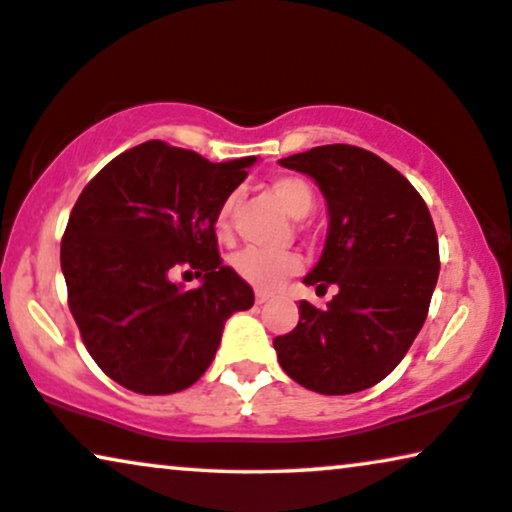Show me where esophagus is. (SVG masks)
I'll return each instance as SVG.
<instances>
[{
    "mask_svg": "<svg viewBox=\"0 0 512 512\" xmlns=\"http://www.w3.org/2000/svg\"><path fill=\"white\" fill-rule=\"evenodd\" d=\"M269 297H271V292H267V290H257V292H255V302H257V304L269 302Z\"/></svg>",
    "mask_w": 512,
    "mask_h": 512,
    "instance_id": "esophagus-1",
    "label": "esophagus"
}]
</instances>
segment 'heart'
I'll return each mask as SVG.
<instances>
[{"label": "heart", "instance_id": "1", "mask_svg": "<svg viewBox=\"0 0 512 512\" xmlns=\"http://www.w3.org/2000/svg\"><path fill=\"white\" fill-rule=\"evenodd\" d=\"M271 192L278 199V203L285 208V213L290 217H297L302 220L313 210V189L304 177L297 175H281L271 182ZM236 194H229L227 199L220 203L215 215V227L220 234L229 229L231 215L236 210ZM231 267L236 269V274L243 278L245 283L255 285L260 290H271L276 288L283 278H288L290 274L302 267L299 257L295 252H267V250H257V248H245L241 252H236L234 260H231Z\"/></svg>", "mask_w": 512, "mask_h": 512}]
</instances>
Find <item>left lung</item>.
Listing matches in <instances>:
<instances>
[{
  "instance_id": "obj_1",
  "label": "left lung",
  "mask_w": 512,
  "mask_h": 512,
  "mask_svg": "<svg viewBox=\"0 0 512 512\" xmlns=\"http://www.w3.org/2000/svg\"><path fill=\"white\" fill-rule=\"evenodd\" d=\"M309 175L327 203L323 255L304 285L337 295L299 302V323L274 339L278 363L323 395L365 391L405 358L440 274L438 234L424 199L377 154L323 145L278 161Z\"/></svg>"
}]
</instances>
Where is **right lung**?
Listing matches in <instances>:
<instances>
[{
  "label": "right lung",
  "mask_w": 512,
  "mask_h": 512,
  "mask_svg": "<svg viewBox=\"0 0 512 512\" xmlns=\"http://www.w3.org/2000/svg\"><path fill=\"white\" fill-rule=\"evenodd\" d=\"M257 159L210 163L149 140L112 159L74 203L60 243L67 302L102 372L128 391L168 395L213 363L227 318L252 288L217 252L215 215ZM202 281L187 291L172 276Z\"/></svg>",
  "instance_id": "right-lung-1"
}]
</instances>
